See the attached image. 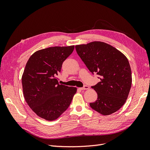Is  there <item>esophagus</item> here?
Instances as JSON below:
<instances>
[{
  "mask_svg": "<svg viewBox=\"0 0 150 150\" xmlns=\"http://www.w3.org/2000/svg\"><path fill=\"white\" fill-rule=\"evenodd\" d=\"M89 89V87L88 86H87V85H85V86H84L83 88H81V90H87V89Z\"/></svg>",
  "mask_w": 150,
  "mask_h": 150,
  "instance_id": "34e87169",
  "label": "esophagus"
}]
</instances>
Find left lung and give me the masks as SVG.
Listing matches in <instances>:
<instances>
[{
  "label": "left lung",
  "mask_w": 150,
  "mask_h": 150,
  "mask_svg": "<svg viewBox=\"0 0 150 150\" xmlns=\"http://www.w3.org/2000/svg\"><path fill=\"white\" fill-rule=\"evenodd\" d=\"M76 52L93 74L100 81L91 86L98 94L90 107L103 115L119 110L128 98L132 83L128 59L120 51L105 42L94 41L77 45Z\"/></svg>",
  "instance_id": "obj_1"
}]
</instances>
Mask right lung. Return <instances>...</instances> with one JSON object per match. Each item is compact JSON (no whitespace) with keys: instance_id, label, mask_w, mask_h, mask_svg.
<instances>
[{"instance_id":"add662e5","label":"right lung","mask_w":150,"mask_h":150,"mask_svg":"<svg viewBox=\"0 0 150 150\" xmlns=\"http://www.w3.org/2000/svg\"><path fill=\"white\" fill-rule=\"evenodd\" d=\"M74 46L52 47L36 51L22 77L25 101L36 115L47 121L58 118L69 106L77 88L59 84L57 76Z\"/></svg>"}]
</instances>
